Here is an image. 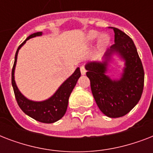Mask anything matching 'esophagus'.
Here are the masks:
<instances>
[{
    "label": "esophagus",
    "instance_id": "esophagus-1",
    "mask_svg": "<svg viewBox=\"0 0 153 153\" xmlns=\"http://www.w3.org/2000/svg\"><path fill=\"white\" fill-rule=\"evenodd\" d=\"M80 71H81V74H82V75L86 74V69H85V67H84L83 66H82V67H80Z\"/></svg>",
    "mask_w": 153,
    "mask_h": 153
}]
</instances>
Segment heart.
I'll return each instance as SVG.
<instances>
[{"label": "heart", "mask_w": 153, "mask_h": 153, "mask_svg": "<svg viewBox=\"0 0 153 153\" xmlns=\"http://www.w3.org/2000/svg\"><path fill=\"white\" fill-rule=\"evenodd\" d=\"M99 34L100 33L97 31L91 30L87 33L86 36V40L87 43H91L99 37L97 44H96L95 51H94L95 56H99L102 55V53L105 50V48L109 46V43H110V36L107 33L101 34L100 36H99Z\"/></svg>", "instance_id": "heart-1"}]
</instances>
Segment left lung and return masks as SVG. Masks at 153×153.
<instances>
[{
    "mask_svg": "<svg viewBox=\"0 0 153 153\" xmlns=\"http://www.w3.org/2000/svg\"><path fill=\"white\" fill-rule=\"evenodd\" d=\"M113 29L114 45L107 50L102 61L87 62L85 68L98 108L105 116L116 118L128 114L140 101L145 72L133 39L118 28ZM113 55H117L125 62L118 79H111L106 74Z\"/></svg>",
    "mask_w": 153,
    "mask_h": 153,
    "instance_id": "obj_1",
    "label": "left lung"
}]
</instances>
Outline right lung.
Returning <instances> with one entry per match:
<instances>
[{"mask_svg": "<svg viewBox=\"0 0 153 153\" xmlns=\"http://www.w3.org/2000/svg\"><path fill=\"white\" fill-rule=\"evenodd\" d=\"M42 34L43 32H39L30 35L18 48L17 51L16 52L15 61L12 70V85L18 105L22 109V111L25 114H27V116L31 117L32 118L39 122L50 124L59 121L64 116L68 105L69 97L76 85L78 79L81 76V72L79 67H78L74 73L61 84V86L58 88L55 94L46 100L36 102V101L29 100L28 98L23 95L16 84L15 76H14L18 52L27 40L34 37L40 36Z\"/></svg>", "mask_w": 153, "mask_h": 153, "instance_id": "add662e5", "label": "right lung"}]
</instances>
